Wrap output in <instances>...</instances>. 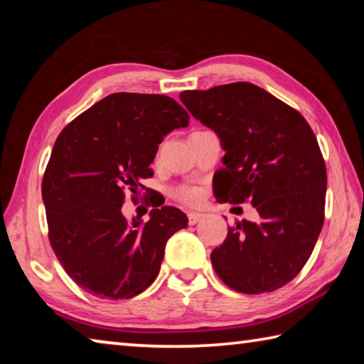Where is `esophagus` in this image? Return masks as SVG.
<instances>
[{"label":"esophagus","mask_w":364,"mask_h":364,"mask_svg":"<svg viewBox=\"0 0 364 364\" xmlns=\"http://www.w3.org/2000/svg\"><path fill=\"white\" fill-rule=\"evenodd\" d=\"M205 215L204 213H199V212H191V213H188V218H189V225H196V223H199V221L204 218Z\"/></svg>","instance_id":"esophagus-1"}]
</instances>
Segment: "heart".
<instances>
[{
	"mask_svg": "<svg viewBox=\"0 0 364 364\" xmlns=\"http://www.w3.org/2000/svg\"><path fill=\"white\" fill-rule=\"evenodd\" d=\"M176 197L186 204H197L200 200V191L196 188H181L176 191Z\"/></svg>",
	"mask_w": 364,
	"mask_h": 364,
	"instance_id": "b5f03b06",
	"label": "heart"
}]
</instances>
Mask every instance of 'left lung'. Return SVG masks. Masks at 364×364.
<instances>
[{"label":"left lung","mask_w":364,"mask_h":364,"mask_svg":"<svg viewBox=\"0 0 364 364\" xmlns=\"http://www.w3.org/2000/svg\"><path fill=\"white\" fill-rule=\"evenodd\" d=\"M180 100L225 151L215 197L250 199L260 215L228 230L213 268L234 291L273 292L300 273L324 223L328 175L315 133L297 110L247 82L183 91Z\"/></svg>","instance_id":"left-lung-1"}]
</instances>
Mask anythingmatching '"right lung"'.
I'll use <instances>...</instances> for the list:
<instances>
[{
	"mask_svg": "<svg viewBox=\"0 0 364 364\" xmlns=\"http://www.w3.org/2000/svg\"><path fill=\"white\" fill-rule=\"evenodd\" d=\"M189 115L164 95L114 93L69 123L43 176L49 242L65 273L101 299H132L157 278L165 245L188 226L180 208H152L149 221L122 213L128 191Z\"/></svg>",
	"mask_w": 364,
	"mask_h": 364,
	"instance_id": "1",
	"label": "right lung"
}]
</instances>
